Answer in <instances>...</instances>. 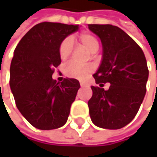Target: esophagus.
I'll return each instance as SVG.
<instances>
[{
    "mask_svg": "<svg viewBox=\"0 0 157 157\" xmlns=\"http://www.w3.org/2000/svg\"><path fill=\"white\" fill-rule=\"evenodd\" d=\"M80 85H81V87H86L87 86V84L85 82H80Z\"/></svg>",
    "mask_w": 157,
    "mask_h": 157,
    "instance_id": "esophagus-1",
    "label": "esophagus"
}]
</instances>
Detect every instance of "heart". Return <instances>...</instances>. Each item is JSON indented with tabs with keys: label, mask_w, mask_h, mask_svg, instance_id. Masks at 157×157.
<instances>
[{
	"label": "heart",
	"mask_w": 157,
	"mask_h": 157,
	"mask_svg": "<svg viewBox=\"0 0 157 157\" xmlns=\"http://www.w3.org/2000/svg\"><path fill=\"white\" fill-rule=\"evenodd\" d=\"M79 43L82 47H84L89 52L96 53L100 48V42L96 36L90 33H82L79 34ZM74 49V43L70 37L63 39L59 45V55L62 60H66L72 53ZM93 72V67L91 65H79L75 62H70L67 63L64 69V73L67 76L77 79H85Z\"/></svg>",
	"instance_id": "heart-1"
}]
</instances>
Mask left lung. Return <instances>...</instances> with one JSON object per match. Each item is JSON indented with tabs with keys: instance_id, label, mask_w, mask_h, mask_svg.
<instances>
[{
	"instance_id": "8db88e82",
	"label": "left lung",
	"mask_w": 157,
	"mask_h": 157,
	"mask_svg": "<svg viewBox=\"0 0 157 157\" xmlns=\"http://www.w3.org/2000/svg\"><path fill=\"white\" fill-rule=\"evenodd\" d=\"M103 44V60L93 75L96 84L88 101L92 122L98 127L120 129L136 115L146 92L148 68L140 46L122 29L111 24H89ZM106 82L110 87H102Z\"/></svg>"
}]
</instances>
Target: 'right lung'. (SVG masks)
Wrapping results in <instances>:
<instances>
[{
  "mask_svg": "<svg viewBox=\"0 0 157 157\" xmlns=\"http://www.w3.org/2000/svg\"><path fill=\"white\" fill-rule=\"evenodd\" d=\"M78 25L41 22L33 26L16 46L10 68V86L17 108L41 130L63 126L80 88L78 80L60 83L52 75L61 63L59 45Z\"/></svg>",
  "mask_w": 157,
  "mask_h": 157,
  "instance_id": "1",
  "label": "right lung"
}]
</instances>
